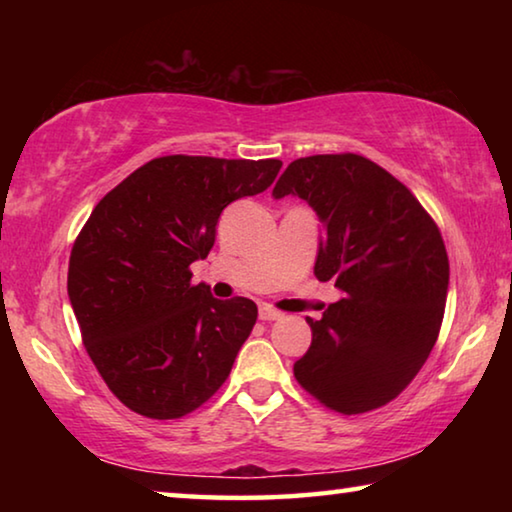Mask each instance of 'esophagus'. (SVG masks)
<instances>
[{
	"mask_svg": "<svg viewBox=\"0 0 512 512\" xmlns=\"http://www.w3.org/2000/svg\"><path fill=\"white\" fill-rule=\"evenodd\" d=\"M282 318V311H277L271 305H262L259 307V320H266V323H271V320H280Z\"/></svg>",
	"mask_w": 512,
	"mask_h": 512,
	"instance_id": "obj_1",
	"label": "esophagus"
}]
</instances>
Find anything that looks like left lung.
<instances>
[{"instance_id": "8db88e82", "label": "left lung", "mask_w": 512, "mask_h": 512, "mask_svg": "<svg viewBox=\"0 0 512 512\" xmlns=\"http://www.w3.org/2000/svg\"><path fill=\"white\" fill-rule=\"evenodd\" d=\"M307 201L323 223L314 273L343 291L293 363L298 384L343 415L395 400L443 325L449 259L431 214L393 173L357 153L293 160L273 189Z\"/></svg>"}]
</instances>
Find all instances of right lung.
<instances>
[{"label": "right lung", "mask_w": 512, "mask_h": 512, "mask_svg": "<svg viewBox=\"0 0 512 512\" xmlns=\"http://www.w3.org/2000/svg\"><path fill=\"white\" fill-rule=\"evenodd\" d=\"M280 160L164 155L94 207L69 255L81 339L112 395L151 420L196 411L228 379L257 305L216 300L189 266L210 253L232 201L264 192Z\"/></svg>", "instance_id": "add662e5"}]
</instances>
